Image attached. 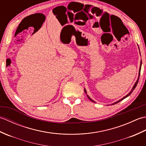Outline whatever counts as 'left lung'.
Returning a JSON list of instances; mask_svg holds the SVG:
<instances>
[{"instance_id": "8db88e82", "label": "left lung", "mask_w": 146, "mask_h": 146, "mask_svg": "<svg viewBox=\"0 0 146 146\" xmlns=\"http://www.w3.org/2000/svg\"><path fill=\"white\" fill-rule=\"evenodd\" d=\"M141 64H142V61H141V65H140V69H139V77H138V79H137V82H135V85H134V87H133L132 88V90H131V92H130V93H129V94H127V95L126 96H125V97H123V98H122V99H120V100H119V101H117V102H115V103H113V104H117V103H119V102H120L121 100H123V99H124V98H127V97H128V96H129L130 95H131V94H132V92H133V91H134V90L135 89V88L136 87V86H137V83H138V82H139V76H140V73H141ZM85 94H86V90H85ZM87 97H88V98L90 99V100L91 101H92L93 102H95L94 100H92V99L90 98L89 97H88V95H87Z\"/></svg>"}]
</instances>
